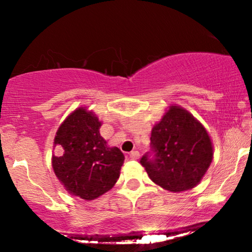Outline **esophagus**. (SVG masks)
<instances>
[{
	"label": "esophagus",
	"instance_id": "esophagus-1",
	"mask_svg": "<svg viewBox=\"0 0 252 252\" xmlns=\"http://www.w3.org/2000/svg\"><path fill=\"white\" fill-rule=\"evenodd\" d=\"M129 157L132 158V159H139L140 157V153L137 150H134V151H130L129 153Z\"/></svg>",
	"mask_w": 252,
	"mask_h": 252
}]
</instances>
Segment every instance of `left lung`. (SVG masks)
<instances>
[{"instance_id": "8db88e82", "label": "left lung", "mask_w": 252, "mask_h": 252, "mask_svg": "<svg viewBox=\"0 0 252 252\" xmlns=\"http://www.w3.org/2000/svg\"><path fill=\"white\" fill-rule=\"evenodd\" d=\"M151 151L140 163L155 184L170 191L194 188L212 161L210 136L201 123L188 111L171 106L154 126Z\"/></svg>"}]
</instances>
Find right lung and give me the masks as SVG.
<instances>
[{
    "instance_id": "obj_1",
    "label": "right lung",
    "mask_w": 252,
    "mask_h": 252,
    "mask_svg": "<svg viewBox=\"0 0 252 252\" xmlns=\"http://www.w3.org/2000/svg\"><path fill=\"white\" fill-rule=\"evenodd\" d=\"M101 122L84 108L72 112L55 136L57 155L53 156L56 177L66 190L82 199L97 198L118 180L125 156L109 148L99 135Z\"/></svg>"
}]
</instances>
